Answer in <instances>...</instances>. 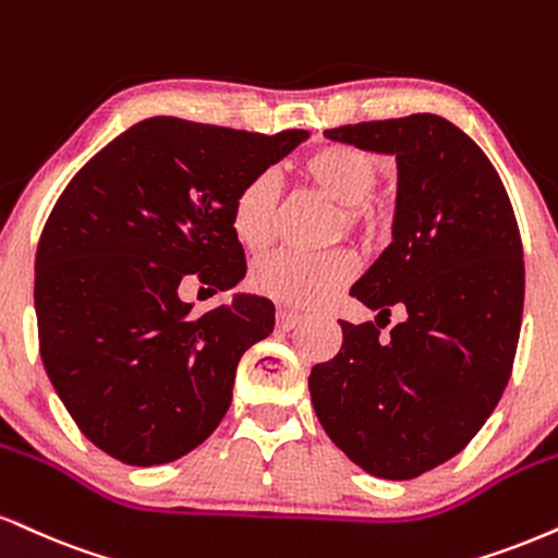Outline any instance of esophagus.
Returning <instances> with one entry per match:
<instances>
[{"instance_id": "34e87169", "label": "esophagus", "mask_w": 558, "mask_h": 558, "mask_svg": "<svg viewBox=\"0 0 558 558\" xmlns=\"http://www.w3.org/2000/svg\"><path fill=\"white\" fill-rule=\"evenodd\" d=\"M304 319L301 317V314H296V312H291V308H280L278 312V330H293V327L299 325V322Z\"/></svg>"}]
</instances>
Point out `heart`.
<instances>
[{
  "label": "heart",
  "instance_id": "obj_1",
  "mask_svg": "<svg viewBox=\"0 0 558 558\" xmlns=\"http://www.w3.org/2000/svg\"><path fill=\"white\" fill-rule=\"evenodd\" d=\"M306 179L340 203L335 218V236H348L377 244L387 233V210L372 197L385 177V160L366 147L330 143L304 158ZM283 207V179L275 169L252 173L239 186L231 205V231L246 252H262L272 244ZM355 257L348 250L325 254L278 252L257 262L252 270V286L262 296L293 306H319L351 283Z\"/></svg>",
  "mask_w": 558,
  "mask_h": 558
}]
</instances>
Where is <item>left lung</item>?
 I'll use <instances>...</instances> for the list:
<instances>
[{
	"label": "left lung",
	"instance_id": "left-lung-1",
	"mask_svg": "<svg viewBox=\"0 0 558 558\" xmlns=\"http://www.w3.org/2000/svg\"><path fill=\"white\" fill-rule=\"evenodd\" d=\"M327 137L398 158V213L392 244L351 288L377 308V325L340 319V353L312 368L308 392L355 465L418 478L468 447L512 374L525 301L520 228L492 160L447 119H374ZM392 307L403 322L385 341Z\"/></svg>",
	"mask_w": 558,
	"mask_h": 558
}]
</instances>
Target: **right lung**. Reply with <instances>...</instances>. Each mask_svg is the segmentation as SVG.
I'll return each instance as SVG.
<instances>
[{
	"label": "right lung",
	"instance_id": "obj_1",
	"mask_svg": "<svg viewBox=\"0 0 558 558\" xmlns=\"http://www.w3.org/2000/svg\"><path fill=\"white\" fill-rule=\"evenodd\" d=\"M306 130L259 134L153 117L66 184L36 252L38 348L80 432L126 465H163L223 421L246 348L275 306L236 296L194 317L179 288L226 291L246 257L231 205Z\"/></svg>",
	"mask_w": 558,
	"mask_h": 558
}]
</instances>
